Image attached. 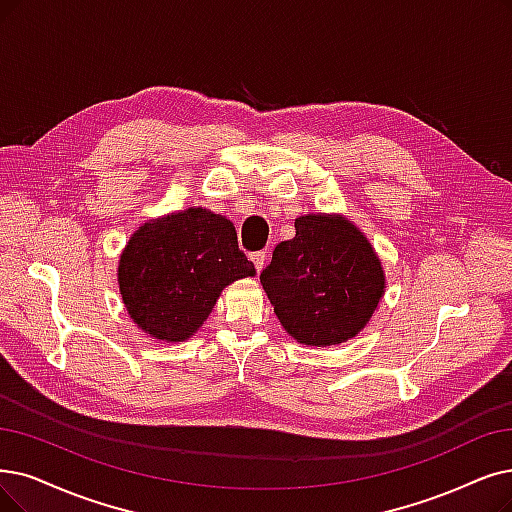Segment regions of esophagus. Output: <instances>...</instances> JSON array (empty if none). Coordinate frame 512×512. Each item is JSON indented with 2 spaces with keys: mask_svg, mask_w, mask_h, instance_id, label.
Instances as JSON below:
<instances>
[{
  "mask_svg": "<svg viewBox=\"0 0 512 512\" xmlns=\"http://www.w3.org/2000/svg\"><path fill=\"white\" fill-rule=\"evenodd\" d=\"M252 262H254L256 271L260 273V271L264 269V262H267V254H264V252H256V254H252Z\"/></svg>",
  "mask_w": 512,
  "mask_h": 512,
  "instance_id": "1",
  "label": "esophagus"
}]
</instances>
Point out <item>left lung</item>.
<instances>
[{
  "instance_id": "1",
  "label": "left lung",
  "mask_w": 512,
  "mask_h": 512,
  "mask_svg": "<svg viewBox=\"0 0 512 512\" xmlns=\"http://www.w3.org/2000/svg\"><path fill=\"white\" fill-rule=\"evenodd\" d=\"M260 283L285 332L306 346L355 338L386 288L370 239L342 214L321 212L296 218V237L277 245Z\"/></svg>"
}]
</instances>
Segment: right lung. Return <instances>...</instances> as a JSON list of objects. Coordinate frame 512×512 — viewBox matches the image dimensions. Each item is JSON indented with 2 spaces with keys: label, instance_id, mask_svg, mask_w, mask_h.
Listing matches in <instances>:
<instances>
[{
  "label": "right lung",
  "instance_id": "right-lung-1",
  "mask_svg": "<svg viewBox=\"0 0 512 512\" xmlns=\"http://www.w3.org/2000/svg\"><path fill=\"white\" fill-rule=\"evenodd\" d=\"M254 275L233 222L199 206L142 222L117 267L130 319L159 342L195 336L222 290Z\"/></svg>",
  "mask_w": 512,
  "mask_h": 512
}]
</instances>
